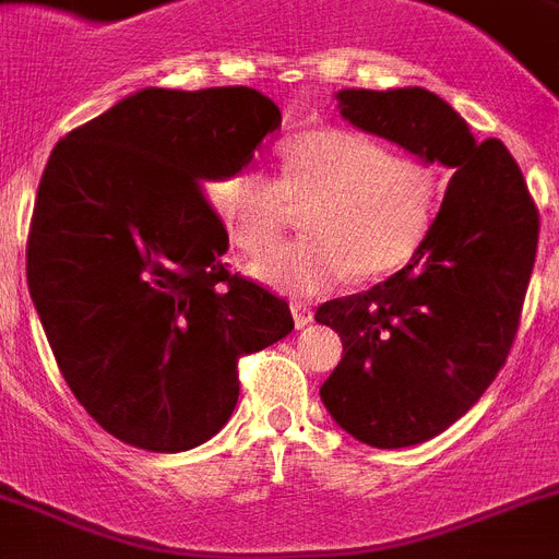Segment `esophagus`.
Wrapping results in <instances>:
<instances>
[{
  "label": "esophagus",
  "mask_w": 559,
  "mask_h": 559,
  "mask_svg": "<svg viewBox=\"0 0 559 559\" xmlns=\"http://www.w3.org/2000/svg\"><path fill=\"white\" fill-rule=\"evenodd\" d=\"M290 313H294V325H297V329H306L308 322L313 320L311 306H306V302H297V299L290 302Z\"/></svg>",
  "instance_id": "esophagus-1"
}]
</instances>
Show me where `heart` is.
<instances>
[{
	"instance_id": "heart-1",
	"label": "heart",
	"mask_w": 559,
	"mask_h": 559,
	"mask_svg": "<svg viewBox=\"0 0 559 559\" xmlns=\"http://www.w3.org/2000/svg\"><path fill=\"white\" fill-rule=\"evenodd\" d=\"M440 174L426 159L394 156L354 131H306L280 151V179L239 168L214 188V207L234 246L274 248L306 207L308 237L276 248L251 274L288 294H322L348 271L377 280L403 269L426 242L440 207Z\"/></svg>"
}]
</instances>
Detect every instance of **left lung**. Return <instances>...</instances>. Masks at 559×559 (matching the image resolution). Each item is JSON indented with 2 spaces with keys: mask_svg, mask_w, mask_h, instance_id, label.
<instances>
[{
  "mask_svg": "<svg viewBox=\"0 0 559 559\" xmlns=\"http://www.w3.org/2000/svg\"><path fill=\"white\" fill-rule=\"evenodd\" d=\"M336 99L354 128L454 170L412 262L313 313L343 340V359L320 389L336 426L373 449H405L456 423L506 366L539 214L509 147L474 140L426 87L340 91Z\"/></svg>",
  "mask_w": 559,
  "mask_h": 559,
  "instance_id": "8db88e82",
  "label": "left lung"
}]
</instances>
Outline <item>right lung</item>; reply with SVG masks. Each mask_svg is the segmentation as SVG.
<instances>
[{"label":"right lung","instance_id":"right-lung-1","mask_svg":"<svg viewBox=\"0 0 559 559\" xmlns=\"http://www.w3.org/2000/svg\"><path fill=\"white\" fill-rule=\"evenodd\" d=\"M283 122L246 85L145 87L50 154L27 230V288L68 389L133 449L188 451L228 423L239 359L294 329L283 297L230 274L205 182Z\"/></svg>","mask_w":559,"mask_h":559}]
</instances>
